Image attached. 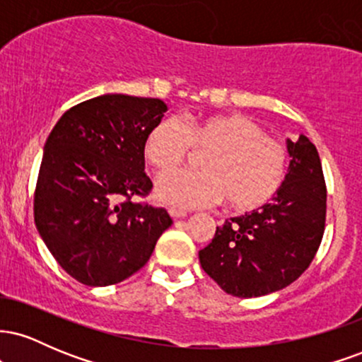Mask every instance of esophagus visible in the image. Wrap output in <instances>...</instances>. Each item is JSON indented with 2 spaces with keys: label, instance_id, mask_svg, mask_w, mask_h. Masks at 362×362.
<instances>
[{
  "label": "esophagus",
  "instance_id": "esophagus-1",
  "mask_svg": "<svg viewBox=\"0 0 362 362\" xmlns=\"http://www.w3.org/2000/svg\"><path fill=\"white\" fill-rule=\"evenodd\" d=\"M168 213H170V216H172L173 219H182V218H185V216H187L185 211H182V209H175V207H170Z\"/></svg>",
  "mask_w": 362,
  "mask_h": 362
}]
</instances>
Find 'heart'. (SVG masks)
<instances>
[{"label":"heart","instance_id":"1","mask_svg":"<svg viewBox=\"0 0 362 362\" xmlns=\"http://www.w3.org/2000/svg\"><path fill=\"white\" fill-rule=\"evenodd\" d=\"M204 152L202 173L167 174L156 184L158 197L178 207L224 201L231 213H252L271 202L286 180L289 151L242 114L194 117L182 124L161 119L144 139V156L158 172L175 171Z\"/></svg>","mask_w":362,"mask_h":362}]
</instances>
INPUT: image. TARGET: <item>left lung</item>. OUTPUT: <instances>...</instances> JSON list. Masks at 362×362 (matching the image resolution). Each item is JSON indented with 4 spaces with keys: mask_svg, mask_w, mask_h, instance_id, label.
I'll use <instances>...</instances> for the list:
<instances>
[{
    "mask_svg": "<svg viewBox=\"0 0 362 362\" xmlns=\"http://www.w3.org/2000/svg\"><path fill=\"white\" fill-rule=\"evenodd\" d=\"M289 172L272 202L216 228L199 252L202 269L228 294L264 296L296 281L317 255L325 231L327 185L315 144L288 141Z\"/></svg>",
    "mask_w": 362,
    "mask_h": 362,
    "instance_id": "1",
    "label": "left lung"
}]
</instances>
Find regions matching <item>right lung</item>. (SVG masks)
<instances>
[{"label": "right lung", "instance_id": "add662e5", "mask_svg": "<svg viewBox=\"0 0 362 362\" xmlns=\"http://www.w3.org/2000/svg\"><path fill=\"white\" fill-rule=\"evenodd\" d=\"M165 112L160 98L102 95L64 112L45 141L35 226L57 264L81 284L131 277L172 226L163 207L136 201L153 189L144 139Z\"/></svg>", "mask_w": 362, "mask_h": 362}]
</instances>
